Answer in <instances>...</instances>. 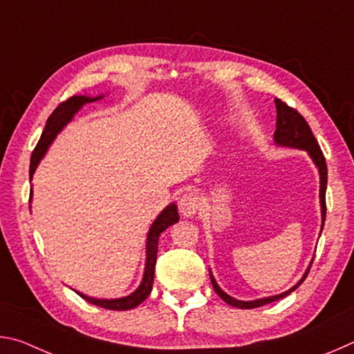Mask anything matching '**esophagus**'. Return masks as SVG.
<instances>
[{"label": "esophagus", "instance_id": "esophagus-1", "mask_svg": "<svg viewBox=\"0 0 354 354\" xmlns=\"http://www.w3.org/2000/svg\"><path fill=\"white\" fill-rule=\"evenodd\" d=\"M178 206L183 217H194L200 207L198 196H196L194 192H187V194H184L181 198H179Z\"/></svg>", "mask_w": 354, "mask_h": 354}]
</instances>
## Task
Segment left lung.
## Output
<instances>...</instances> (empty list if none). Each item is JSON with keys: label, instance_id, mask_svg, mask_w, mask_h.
<instances>
[{"label": "left lung", "instance_id": "1", "mask_svg": "<svg viewBox=\"0 0 354 354\" xmlns=\"http://www.w3.org/2000/svg\"><path fill=\"white\" fill-rule=\"evenodd\" d=\"M274 106H277V129H274L273 134V142L274 145L278 147H286V148H295V149H303L309 154V158L313 159L314 165L317 167L320 175V211H322V227H320V234L323 230V225H325V215H326V203H325V194H326V183H328V169H326V160L323 158V153L317 143L315 137L310 131L309 124L306 120H304L299 113L292 109V107L283 103L281 100H274ZM313 261L310 259L309 267L306 268V272L301 277V279L298 281L295 286H292L289 290H286L283 293H278V295H272V297H263V298H257V299H250V301H243V299H237L234 297L227 295L225 290H221V287L217 284L215 281L212 272L209 270V274H211V283L212 287L217 295L223 299L225 303L230 304V306H234L239 309H254V308H261L263 304L273 303L277 299H281L289 295L293 290L298 289V286L306 279L308 273L310 270V266H313Z\"/></svg>", "mask_w": 354, "mask_h": 354}]
</instances>
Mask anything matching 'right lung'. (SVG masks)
I'll use <instances>...</instances> for the list:
<instances>
[{
  "instance_id": "obj_1",
  "label": "right lung",
  "mask_w": 354,
  "mask_h": 354,
  "mask_svg": "<svg viewBox=\"0 0 354 354\" xmlns=\"http://www.w3.org/2000/svg\"><path fill=\"white\" fill-rule=\"evenodd\" d=\"M104 95H98V97H87V95H75L70 100L65 101V103L59 104L55 112L51 113L50 118L46 120L45 129L40 136V140L37 143V147L32 151L31 156V165H29V179H32L35 169H37L40 160L44 159V156L46 154L48 148L55 139L57 134L67 127V124L73 120L77 112L82 109V106H86L88 103H93V101H98L103 98ZM31 198H32V190H31ZM179 220V214H178V207L175 203H170L169 206H165L162 209L156 220L151 223L147 234V248H145V268H143V277L142 281L137 289L129 293L127 297L122 298H93V297H87L84 293L77 292L76 293L80 297H82L86 301L95 304V306L104 308V309H111V310H128L133 309L136 306H139L142 301H145L147 297L151 293L153 289V281H154V267H156V257H158V243H159V236L167 230V227L175 225Z\"/></svg>"
}]
</instances>
